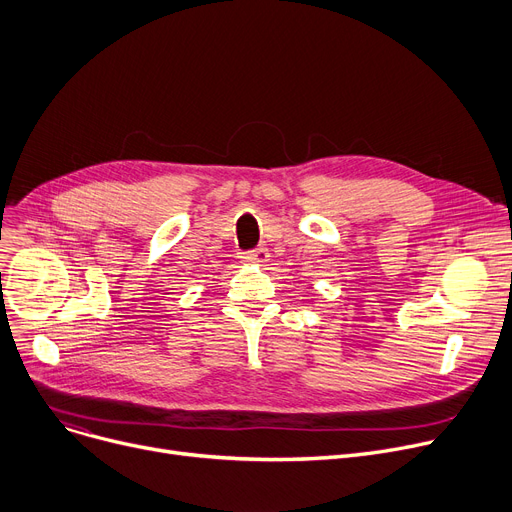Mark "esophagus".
Instances as JSON below:
<instances>
[{"label": "esophagus", "mask_w": 512, "mask_h": 512, "mask_svg": "<svg viewBox=\"0 0 512 512\" xmlns=\"http://www.w3.org/2000/svg\"><path fill=\"white\" fill-rule=\"evenodd\" d=\"M241 259L245 263H257V265H263L267 259H269V251L265 247H257V249H251V251H243L241 253Z\"/></svg>", "instance_id": "1"}]
</instances>
